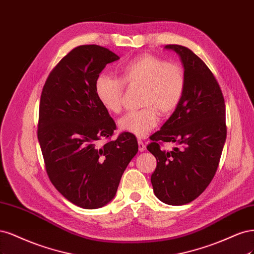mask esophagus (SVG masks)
Wrapping results in <instances>:
<instances>
[{"label":"esophagus","instance_id":"34e87169","mask_svg":"<svg viewBox=\"0 0 254 254\" xmlns=\"http://www.w3.org/2000/svg\"><path fill=\"white\" fill-rule=\"evenodd\" d=\"M138 150L140 152H143L145 150V144L142 142V140L138 139Z\"/></svg>","mask_w":254,"mask_h":254}]
</instances>
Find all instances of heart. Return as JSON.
<instances>
[{
  "label": "heart",
  "instance_id": "b5f03b06",
  "mask_svg": "<svg viewBox=\"0 0 254 254\" xmlns=\"http://www.w3.org/2000/svg\"><path fill=\"white\" fill-rule=\"evenodd\" d=\"M120 79L98 76L95 91L103 108L113 114L122 109L125 86L141 85L140 110L129 111L118 120L124 132L144 137L157 126L159 114L169 115L181 103L186 87V73L176 63H167L159 57L144 54L121 65Z\"/></svg>",
  "mask_w": 254,
  "mask_h": 254
}]
</instances>
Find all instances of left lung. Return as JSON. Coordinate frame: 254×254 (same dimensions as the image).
I'll list each match as a JSON object with an SVG mask.
<instances>
[{
    "instance_id": "8db88e82",
    "label": "left lung",
    "mask_w": 254,
    "mask_h": 254,
    "mask_svg": "<svg viewBox=\"0 0 254 254\" xmlns=\"http://www.w3.org/2000/svg\"><path fill=\"white\" fill-rule=\"evenodd\" d=\"M183 62L186 87L179 105L146 148L157 160L151 176L156 197L171 206L189 203L206 190L217 170L227 136L224 96L213 73L191 50L170 44ZM178 144L172 151L160 141Z\"/></svg>"
}]
</instances>
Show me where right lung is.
I'll list each match as a JSON object with an SVG mask.
<instances>
[{"label":"right lung","mask_w":254,"mask_h":254,"mask_svg":"<svg viewBox=\"0 0 254 254\" xmlns=\"http://www.w3.org/2000/svg\"><path fill=\"white\" fill-rule=\"evenodd\" d=\"M120 59L99 45L70 51L51 71L40 99L38 139L52 184L65 198L98 209L116 195L120 179L138 152L133 134L110 138L116 124L99 102L96 79L106 64Z\"/></svg>","instance_id":"right-lung-1"}]
</instances>
